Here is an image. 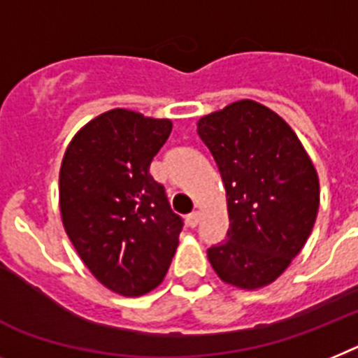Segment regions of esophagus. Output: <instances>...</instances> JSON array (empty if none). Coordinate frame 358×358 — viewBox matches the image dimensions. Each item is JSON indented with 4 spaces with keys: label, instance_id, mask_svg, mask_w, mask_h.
<instances>
[{
    "label": "esophagus",
    "instance_id": "34e87169",
    "mask_svg": "<svg viewBox=\"0 0 358 358\" xmlns=\"http://www.w3.org/2000/svg\"><path fill=\"white\" fill-rule=\"evenodd\" d=\"M201 220V212H192V214H188V217H186V223H188V227H197V223H199Z\"/></svg>",
    "mask_w": 358,
    "mask_h": 358
}]
</instances>
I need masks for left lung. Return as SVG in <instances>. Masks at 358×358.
Here are the masks:
<instances>
[{
	"instance_id": "obj_1",
	"label": "left lung",
	"mask_w": 358,
	"mask_h": 358,
	"mask_svg": "<svg viewBox=\"0 0 358 358\" xmlns=\"http://www.w3.org/2000/svg\"><path fill=\"white\" fill-rule=\"evenodd\" d=\"M197 133L220 168L230 220L208 262L234 287H265L311 234L320 205L315 164L291 126L254 100L201 117Z\"/></svg>"
}]
</instances>
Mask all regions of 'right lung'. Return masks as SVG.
I'll use <instances>...</instances> for the list:
<instances>
[{"label":"right lung","mask_w":358,"mask_h":358,"mask_svg":"<svg viewBox=\"0 0 358 358\" xmlns=\"http://www.w3.org/2000/svg\"><path fill=\"white\" fill-rule=\"evenodd\" d=\"M170 131L172 120L109 109L76 133L62 161L64 229L94 278L122 296L157 287L179 245L182 220L150 176Z\"/></svg>","instance_id":"right-lung-1"}]
</instances>
